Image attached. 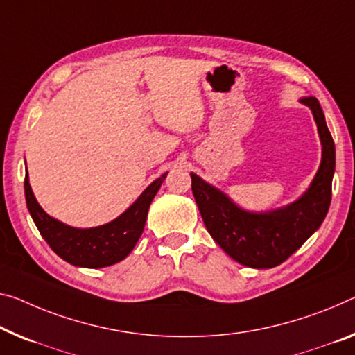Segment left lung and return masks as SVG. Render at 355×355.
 <instances>
[{
  "mask_svg": "<svg viewBox=\"0 0 355 355\" xmlns=\"http://www.w3.org/2000/svg\"><path fill=\"white\" fill-rule=\"evenodd\" d=\"M300 103L313 111L322 143V160L309 189L297 201L279 209L249 212L190 173L196 206L212 239L233 260L250 268H272L286 261L318 230L330 208L335 173L334 138L319 101L308 96Z\"/></svg>",
  "mask_w": 355,
  "mask_h": 355,
  "instance_id": "1",
  "label": "left lung"
}]
</instances>
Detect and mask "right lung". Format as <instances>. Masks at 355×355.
Listing matches in <instances>:
<instances>
[{
	"label": "right lung",
	"instance_id": "add662e5",
	"mask_svg": "<svg viewBox=\"0 0 355 355\" xmlns=\"http://www.w3.org/2000/svg\"><path fill=\"white\" fill-rule=\"evenodd\" d=\"M166 174L155 179L122 216L100 227L74 228L49 216L33 195L28 174L25 176L26 208L41 236L58 257L74 266L103 268L117 263L132 252L144 230L149 206Z\"/></svg>",
	"mask_w": 355,
	"mask_h": 355
}]
</instances>
